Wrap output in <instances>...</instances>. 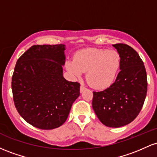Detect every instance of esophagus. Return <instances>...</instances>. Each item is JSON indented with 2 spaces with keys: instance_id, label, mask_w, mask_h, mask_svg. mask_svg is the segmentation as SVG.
Instances as JSON below:
<instances>
[{
  "instance_id": "34e87169",
  "label": "esophagus",
  "mask_w": 157,
  "mask_h": 157,
  "mask_svg": "<svg viewBox=\"0 0 157 157\" xmlns=\"http://www.w3.org/2000/svg\"><path fill=\"white\" fill-rule=\"evenodd\" d=\"M86 89V88L85 87V86H82V85H81V86H80V93L83 92V91H84Z\"/></svg>"
}]
</instances>
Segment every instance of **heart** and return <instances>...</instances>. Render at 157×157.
<instances>
[{
    "label": "heart",
    "instance_id": "heart-1",
    "mask_svg": "<svg viewBox=\"0 0 157 157\" xmlns=\"http://www.w3.org/2000/svg\"><path fill=\"white\" fill-rule=\"evenodd\" d=\"M121 67V57L114 50L88 48L66 63V68L75 77L86 74L89 83L97 89H106L114 83Z\"/></svg>",
    "mask_w": 157,
    "mask_h": 157
}]
</instances>
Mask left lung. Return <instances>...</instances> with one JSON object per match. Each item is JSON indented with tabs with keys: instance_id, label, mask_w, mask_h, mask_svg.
I'll list each match as a JSON object with an SVG mask.
<instances>
[{
	"instance_id": "1",
	"label": "left lung",
	"mask_w": 157,
	"mask_h": 157,
	"mask_svg": "<svg viewBox=\"0 0 157 157\" xmlns=\"http://www.w3.org/2000/svg\"><path fill=\"white\" fill-rule=\"evenodd\" d=\"M113 46L121 57L120 71L111 87L94 91L92 107L103 125L119 128L130 123L140 112L147 82L145 66L137 52L126 44Z\"/></svg>"
}]
</instances>
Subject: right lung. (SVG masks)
Listing matches in <instances>:
<instances>
[{
	"mask_svg": "<svg viewBox=\"0 0 157 157\" xmlns=\"http://www.w3.org/2000/svg\"><path fill=\"white\" fill-rule=\"evenodd\" d=\"M66 46L35 45L16 63L12 77L15 105L34 127L51 130L66 122L80 96V83L63 75Z\"/></svg>",
	"mask_w": 157,
	"mask_h": 157,
	"instance_id": "add662e5",
	"label": "right lung"
}]
</instances>
